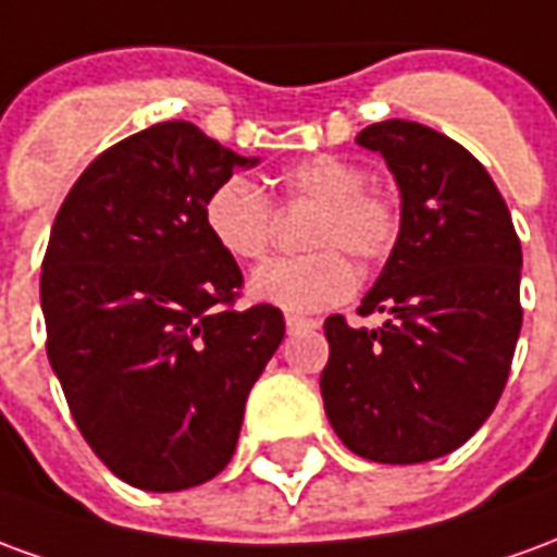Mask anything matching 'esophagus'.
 Returning <instances> with one entry per match:
<instances>
[{
  "label": "esophagus",
  "instance_id": "34e87169",
  "mask_svg": "<svg viewBox=\"0 0 557 557\" xmlns=\"http://www.w3.org/2000/svg\"><path fill=\"white\" fill-rule=\"evenodd\" d=\"M304 327H319V322H315V319H307V315H286V331H289V334H298Z\"/></svg>",
  "mask_w": 557,
  "mask_h": 557
}]
</instances>
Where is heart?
Listing matches in <instances>:
<instances>
[{
  "label": "heart",
  "instance_id": "heart-1",
  "mask_svg": "<svg viewBox=\"0 0 557 557\" xmlns=\"http://www.w3.org/2000/svg\"><path fill=\"white\" fill-rule=\"evenodd\" d=\"M286 206H313L304 244L313 253L268 262L250 277L256 301L289 313H313L343 304L358 286L361 262H382L399 235V208L382 190L367 187V172L346 158L315 154L280 172ZM202 223L211 242L238 262H256L274 238V206L250 178L226 175L208 190Z\"/></svg>",
  "mask_w": 557,
  "mask_h": 557
}]
</instances>
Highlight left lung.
Segmentation results:
<instances>
[{"instance_id": "8db88e82", "label": "left lung", "mask_w": 557, "mask_h": 557, "mask_svg": "<svg viewBox=\"0 0 557 557\" xmlns=\"http://www.w3.org/2000/svg\"><path fill=\"white\" fill-rule=\"evenodd\" d=\"M403 199L399 235L358 313L325 322L322 399L351 454L414 466L450 454L490 418L522 327V247L498 187L471 151L418 122L363 127Z\"/></svg>"}]
</instances>
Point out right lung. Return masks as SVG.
Instances as JSON below:
<instances>
[{
	"label": "right lung",
	"instance_id": "add662e5",
	"mask_svg": "<svg viewBox=\"0 0 557 557\" xmlns=\"http://www.w3.org/2000/svg\"><path fill=\"white\" fill-rule=\"evenodd\" d=\"M256 163L160 122L91 160L55 214L47 358L83 438L137 490H190L226 468L286 334L277 307H235L242 268L202 223L208 190Z\"/></svg>",
	"mask_w": 557,
	"mask_h": 557
}]
</instances>
